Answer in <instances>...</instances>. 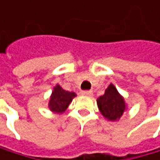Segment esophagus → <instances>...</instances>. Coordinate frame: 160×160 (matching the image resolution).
<instances>
[{
	"mask_svg": "<svg viewBox=\"0 0 160 160\" xmlns=\"http://www.w3.org/2000/svg\"><path fill=\"white\" fill-rule=\"evenodd\" d=\"M82 95L91 97L92 95H93V92H92L91 90H85V91H82Z\"/></svg>",
	"mask_w": 160,
	"mask_h": 160,
	"instance_id": "34e87169",
	"label": "esophagus"
}]
</instances>
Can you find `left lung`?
I'll return each mask as SVG.
<instances>
[{
	"instance_id": "left-lung-1",
	"label": "left lung",
	"mask_w": 160,
	"mask_h": 160,
	"mask_svg": "<svg viewBox=\"0 0 160 160\" xmlns=\"http://www.w3.org/2000/svg\"><path fill=\"white\" fill-rule=\"evenodd\" d=\"M97 104L102 115L109 121L119 120L126 110L125 100L112 83L106 89L104 94L97 99Z\"/></svg>"
}]
</instances>
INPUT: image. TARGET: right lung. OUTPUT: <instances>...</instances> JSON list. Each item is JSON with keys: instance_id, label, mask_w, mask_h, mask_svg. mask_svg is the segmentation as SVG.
Returning <instances> with one entry per match:
<instances>
[{"instance_id": "obj_1", "label": "right lung", "mask_w": 160, "mask_h": 160, "mask_svg": "<svg viewBox=\"0 0 160 160\" xmlns=\"http://www.w3.org/2000/svg\"><path fill=\"white\" fill-rule=\"evenodd\" d=\"M75 92L64 90L59 84L53 87L49 102V108L53 113H63L69 107L72 100L76 97Z\"/></svg>"}]
</instances>
